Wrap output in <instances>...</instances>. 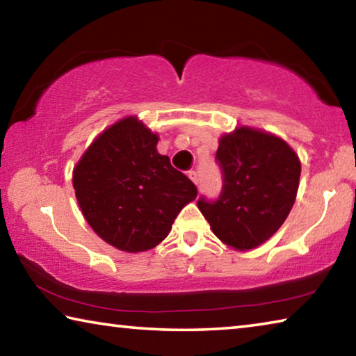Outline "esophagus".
I'll list each match as a JSON object with an SVG mask.
<instances>
[{"mask_svg":"<svg viewBox=\"0 0 356 356\" xmlns=\"http://www.w3.org/2000/svg\"><path fill=\"white\" fill-rule=\"evenodd\" d=\"M188 177L193 180V184L200 185V174H197L196 171H190L188 172Z\"/></svg>","mask_w":356,"mask_h":356,"instance_id":"obj_1","label":"esophagus"}]
</instances>
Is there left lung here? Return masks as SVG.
Segmentation results:
<instances>
[{"mask_svg":"<svg viewBox=\"0 0 356 356\" xmlns=\"http://www.w3.org/2000/svg\"><path fill=\"white\" fill-rule=\"evenodd\" d=\"M216 160L225 177L222 191L213 202L201 197L197 207L222 243L237 251L257 248L293 207L298 155L282 138L242 125L221 135Z\"/></svg>","mask_w":356,"mask_h":356,"instance_id":"left-lung-1","label":"left lung"}]
</instances>
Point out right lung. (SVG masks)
<instances>
[{
	"label": "right lung",
	"mask_w": 356,
	"mask_h": 356,
	"mask_svg": "<svg viewBox=\"0 0 356 356\" xmlns=\"http://www.w3.org/2000/svg\"><path fill=\"white\" fill-rule=\"evenodd\" d=\"M156 144L159 135L127 116L102 131L74 168L72 182L84 220L120 251L155 248L180 210L196 200L195 184L174 170Z\"/></svg>",
	"instance_id": "right-lung-1"
}]
</instances>
